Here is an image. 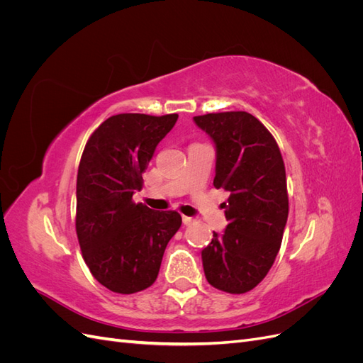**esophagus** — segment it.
Listing matches in <instances>:
<instances>
[{
    "label": "esophagus",
    "mask_w": 363,
    "mask_h": 363,
    "mask_svg": "<svg viewBox=\"0 0 363 363\" xmlns=\"http://www.w3.org/2000/svg\"><path fill=\"white\" fill-rule=\"evenodd\" d=\"M182 221H183V224L184 225H191L192 223H194V218H191V216H182Z\"/></svg>",
    "instance_id": "1"
}]
</instances>
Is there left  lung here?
<instances>
[{"label": "left lung", "mask_w": 363, "mask_h": 363, "mask_svg": "<svg viewBox=\"0 0 363 363\" xmlns=\"http://www.w3.org/2000/svg\"><path fill=\"white\" fill-rule=\"evenodd\" d=\"M213 140V186L230 192L227 227L213 232L201 251L204 276L213 288L244 294L265 279L281 245L289 203L286 171L276 139L247 112L194 116Z\"/></svg>", "instance_id": "8db88e82"}]
</instances>
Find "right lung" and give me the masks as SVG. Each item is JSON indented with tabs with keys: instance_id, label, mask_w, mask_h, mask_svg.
I'll list each match as a JSON object with an SVG mask.
<instances>
[{
	"instance_id": "1",
	"label": "right lung",
	"mask_w": 363,
	"mask_h": 363,
	"mask_svg": "<svg viewBox=\"0 0 363 363\" xmlns=\"http://www.w3.org/2000/svg\"><path fill=\"white\" fill-rule=\"evenodd\" d=\"M177 118L115 115L84 147L77 174V238L92 276L112 292L150 288L164 248L182 225L177 212H156L133 201L142 172Z\"/></svg>"
}]
</instances>
